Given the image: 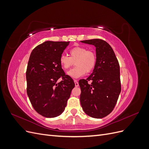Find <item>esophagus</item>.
<instances>
[{
  "mask_svg": "<svg viewBox=\"0 0 149 149\" xmlns=\"http://www.w3.org/2000/svg\"><path fill=\"white\" fill-rule=\"evenodd\" d=\"M74 84H75V86L76 87H78V86H79V83L78 82V81L77 80H74Z\"/></svg>",
  "mask_w": 149,
  "mask_h": 149,
  "instance_id": "1",
  "label": "esophagus"
}]
</instances>
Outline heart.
<instances>
[{"instance_id":"heart-1","label":"heart","mask_w":149,"mask_h":149,"mask_svg":"<svg viewBox=\"0 0 149 149\" xmlns=\"http://www.w3.org/2000/svg\"><path fill=\"white\" fill-rule=\"evenodd\" d=\"M70 56L61 55L59 61L63 68L65 70L70 69L74 65L76 66L68 72V75L71 78H78L86 73L91 72L96 63V56L94 52L87 50L82 47H75L70 49Z\"/></svg>"}]
</instances>
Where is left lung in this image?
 <instances>
[{
	"label": "left lung",
	"instance_id": "8db88e82",
	"mask_svg": "<svg viewBox=\"0 0 149 149\" xmlns=\"http://www.w3.org/2000/svg\"><path fill=\"white\" fill-rule=\"evenodd\" d=\"M81 42L95 47L96 55L93 73L87 79L79 81L81 105L91 118H104L114 109L121 91L119 62L112 47L104 40ZM89 80L91 84L88 83Z\"/></svg>",
	"mask_w": 149,
	"mask_h": 149
}]
</instances>
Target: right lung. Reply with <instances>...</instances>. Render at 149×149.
I'll use <instances>...</instances> for the list:
<instances>
[{"label": "right lung", "instance_id": "right-lung-1", "mask_svg": "<svg viewBox=\"0 0 149 149\" xmlns=\"http://www.w3.org/2000/svg\"><path fill=\"white\" fill-rule=\"evenodd\" d=\"M70 42L47 41L31 52L26 71V93L34 109L52 118L64 111L74 83L65 74L59 59ZM60 77L62 81L57 83Z\"/></svg>", "mask_w": 149, "mask_h": 149}]
</instances>
